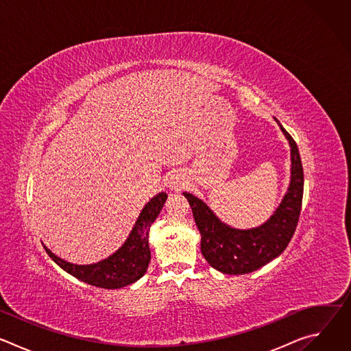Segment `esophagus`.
<instances>
[{"mask_svg":"<svg viewBox=\"0 0 351 351\" xmlns=\"http://www.w3.org/2000/svg\"><path fill=\"white\" fill-rule=\"evenodd\" d=\"M186 179L182 176V175H173V178L171 179L169 182V187L173 190V191H180L184 189L186 186Z\"/></svg>","mask_w":351,"mask_h":351,"instance_id":"esophagus-1","label":"esophagus"}]
</instances>
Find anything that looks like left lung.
Here are the masks:
<instances>
[{
  "instance_id": "left-lung-1",
  "label": "left lung",
  "mask_w": 351,
  "mask_h": 351,
  "mask_svg": "<svg viewBox=\"0 0 351 351\" xmlns=\"http://www.w3.org/2000/svg\"><path fill=\"white\" fill-rule=\"evenodd\" d=\"M279 126L291 148V180L282 204L267 223L250 230L232 229L222 223L202 199L183 193L202 233V253L213 268L223 274L243 275L264 267L283 253L297 228L303 203V165L295 141L280 123Z\"/></svg>"
}]
</instances>
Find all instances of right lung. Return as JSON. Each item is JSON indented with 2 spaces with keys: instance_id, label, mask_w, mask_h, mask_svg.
<instances>
[{
  "instance_id": "obj_1",
  "label": "right lung",
  "mask_w": 351,
  "mask_h": 351,
  "mask_svg": "<svg viewBox=\"0 0 351 351\" xmlns=\"http://www.w3.org/2000/svg\"><path fill=\"white\" fill-rule=\"evenodd\" d=\"M167 198V193H160L145 204L126 243L114 256L104 261L91 265H75L58 258L47 247H44L45 252L64 271L91 286L121 289L132 285L145 274L149 260H152L148 247V230L161 213Z\"/></svg>"
}]
</instances>
